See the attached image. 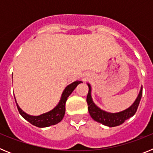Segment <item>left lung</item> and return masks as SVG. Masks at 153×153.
<instances>
[{"label": "left lung", "instance_id": "8db88e82", "mask_svg": "<svg viewBox=\"0 0 153 153\" xmlns=\"http://www.w3.org/2000/svg\"><path fill=\"white\" fill-rule=\"evenodd\" d=\"M87 84L89 86V92L86 97V102L88 104V110L90 117L95 121L100 123L102 125L106 126L114 127L121 125L126 120L134 116L140 104L142 95H143V86H141L140 93L132 106L123 111L112 113L102 110L93 102L91 97V86L89 83Z\"/></svg>", "mask_w": 153, "mask_h": 153}]
</instances>
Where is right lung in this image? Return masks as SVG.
Masks as SVG:
<instances>
[{
	"label": "right lung",
	"mask_w": 153,
	"mask_h": 153,
	"mask_svg": "<svg viewBox=\"0 0 153 153\" xmlns=\"http://www.w3.org/2000/svg\"><path fill=\"white\" fill-rule=\"evenodd\" d=\"M80 83H82V81L77 80L68 85L63 90L60 100L59 103L57 104V106L51 111L40 115V116H30V115H28L26 113H24L22 109L19 107L17 103L19 113L25 120H27L28 122L30 123L32 125L40 127V128L48 127L50 126L57 124L58 123H60L63 120V117H64L65 110H66L65 105H66L67 98L72 93V92L75 90L77 85L79 84Z\"/></svg>",
	"instance_id": "add662e5"
}]
</instances>
